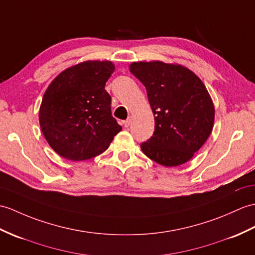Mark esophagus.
<instances>
[{"label":"esophagus","mask_w":255,"mask_h":255,"mask_svg":"<svg viewBox=\"0 0 255 255\" xmlns=\"http://www.w3.org/2000/svg\"><path fill=\"white\" fill-rule=\"evenodd\" d=\"M130 124H131V118L129 117L128 120H126L125 122H124V126H125V127L127 128V127H129V126H130Z\"/></svg>","instance_id":"1"}]
</instances>
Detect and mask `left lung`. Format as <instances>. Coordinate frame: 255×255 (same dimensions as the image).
Instances as JSON below:
<instances>
[{
	"mask_svg": "<svg viewBox=\"0 0 255 255\" xmlns=\"http://www.w3.org/2000/svg\"><path fill=\"white\" fill-rule=\"evenodd\" d=\"M129 70L145 87L154 114V133L141 144L142 152L166 167L187 163L214 126L215 108L208 89L180 64L133 62Z\"/></svg>",
	"mask_w": 255,
	"mask_h": 255,
	"instance_id": "obj_1",
	"label": "left lung"
}]
</instances>
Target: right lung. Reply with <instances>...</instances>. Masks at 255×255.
Returning <instances> with one entry per match:
<instances>
[{
    "instance_id": "right-lung-1",
    "label": "right lung",
    "mask_w": 255,
    "mask_h": 255,
    "mask_svg": "<svg viewBox=\"0 0 255 255\" xmlns=\"http://www.w3.org/2000/svg\"><path fill=\"white\" fill-rule=\"evenodd\" d=\"M114 70L110 61L81 62L63 70L47 87L39 123L58 155L75 162L96 157L122 130L104 89Z\"/></svg>"
}]
</instances>
